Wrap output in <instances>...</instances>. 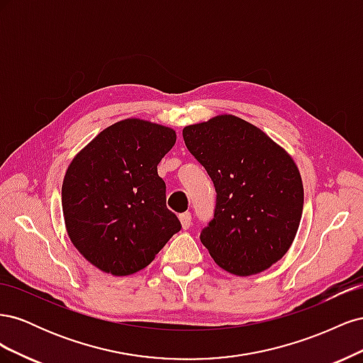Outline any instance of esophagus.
I'll list each match as a JSON object with an SVG mask.
<instances>
[{"label": "esophagus", "instance_id": "esophagus-1", "mask_svg": "<svg viewBox=\"0 0 363 363\" xmlns=\"http://www.w3.org/2000/svg\"><path fill=\"white\" fill-rule=\"evenodd\" d=\"M179 218H180V223H182L183 230H188L191 227V224H192V215L189 212H186V213H182Z\"/></svg>", "mask_w": 363, "mask_h": 363}]
</instances>
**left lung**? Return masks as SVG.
I'll list each match as a JSON object with an SVG mask.
<instances>
[{"mask_svg": "<svg viewBox=\"0 0 363 363\" xmlns=\"http://www.w3.org/2000/svg\"><path fill=\"white\" fill-rule=\"evenodd\" d=\"M184 144L211 175L213 219L201 242L219 267L247 277L279 262L303 213V182L294 159L260 128L219 115L183 128Z\"/></svg>", "mask_w": 363, "mask_h": 363, "instance_id": "left-lung-1", "label": "left lung"}]
</instances>
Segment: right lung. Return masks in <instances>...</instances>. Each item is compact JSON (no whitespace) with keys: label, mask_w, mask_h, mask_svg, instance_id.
<instances>
[{"label":"right lung","mask_w":363,"mask_h":363,"mask_svg":"<svg viewBox=\"0 0 363 363\" xmlns=\"http://www.w3.org/2000/svg\"><path fill=\"white\" fill-rule=\"evenodd\" d=\"M175 139L169 127L128 118L104 128L69 163L62 184L65 227L103 272L144 269L182 228L157 174Z\"/></svg>","instance_id":"add662e5"}]
</instances>
